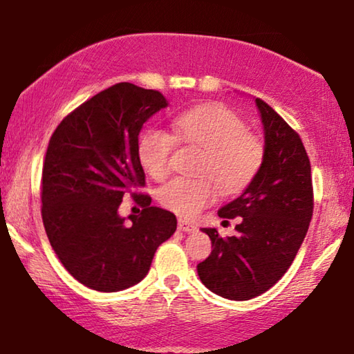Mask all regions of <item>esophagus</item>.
I'll use <instances>...</instances> for the list:
<instances>
[{
    "mask_svg": "<svg viewBox=\"0 0 354 354\" xmlns=\"http://www.w3.org/2000/svg\"><path fill=\"white\" fill-rule=\"evenodd\" d=\"M178 230H181V232H189V234H191V232H195V230H197V225L192 224V223H189V221L179 219V221H178Z\"/></svg>",
    "mask_w": 354,
    "mask_h": 354,
    "instance_id": "esophagus-1",
    "label": "esophagus"
}]
</instances>
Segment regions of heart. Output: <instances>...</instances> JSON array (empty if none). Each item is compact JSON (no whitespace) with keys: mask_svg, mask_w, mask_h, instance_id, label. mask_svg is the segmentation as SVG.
I'll return each instance as SVG.
<instances>
[{"mask_svg":"<svg viewBox=\"0 0 354 354\" xmlns=\"http://www.w3.org/2000/svg\"><path fill=\"white\" fill-rule=\"evenodd\" d=\"M175 134L151 127L138 138V159L151 178L162 181L170 175V159L176 138L184 146L202 151L195 171L200 176L175 178L160 187L163 208L192 218L218 198L243 191L259 173L266 159V145L248 130L235 111L221 103L202 104L175 118Z\"/></svg>","mask_w":354,"mask_h":354,"instance_id":"b5f03b06","label":"heart"}]
</instances>
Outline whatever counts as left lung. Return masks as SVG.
I'll return each instance as SVG.
<instances>
[{"label":"left lung","mask_w":354,"mask_h":354,"mask_svg":"<svg viewBox=\"0 0 354 354\" xmlns=\"http://www.w3.org/2000/svg\"><path fill=\"white\" fill-rule=\"evenodd\" d=\"M266 133V159L245 192L218 211L240 218L236 234L211 239V254L197 266L209 291L230 300H250L270 289L297 254L313 216L312 167L302 140L275 109L256 98Z\"/></svg>","instance_id":"left-lung-1"}]
</instances>
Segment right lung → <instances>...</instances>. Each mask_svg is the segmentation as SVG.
<instances>
[{
	"label": "right lung",
	"mask_w": 354,
	"mask_h": 354,
	"mask_svg": "<svg viewBox=\"0 0 354 354\" xmlns=\"http://www.w3.org/2000/svg\"><path fill=\"white\" fill-rule=\"evenodd\" d=\"M159 91L119 82L71 111L52 133L42 163V223L63 267L84 286L122 291L149 272L156 250L176 230V216L140 192L146 176L138 136L165 108ZM125 194L144 208L125 225Z\"/></svg>",
	"instance_id": "1"
}]
</instances>
